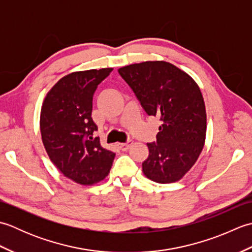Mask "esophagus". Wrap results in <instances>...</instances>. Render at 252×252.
<instances>
[{
	"mask_svg": "<svg viewBox=\"0 0 252 252\" xmlns=\"http://www.w3.org/2000/svg\"><path fill=\"white\" fill-rule=\"evenodd\" d=\"M132 144H133V141L129 140L126 143H118L117 146L119 147L121 151H127V149L132 146Z\"/></svg>",
	"mask_w": 252,
	"mask_h": 252,
	"instance_id": "obj_1",
	"label": "esophagus"
}]
</instances>
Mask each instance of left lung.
Wrapping results in <instances>:
<instances>
[{"label": "left lung", "mask_w": 252, "mask_h": 252, "mask_svg": "<svg viewBox=\"0 0 252 252\" xmlns=\"http://www.w3.org/2000/svg\"><path fill=\"white\" fill-rule=\"evenodd\" d=\"M118 72L146 114L161 121L157 142L147 144L144 174L160 184L181 180L205 145L207 115L199 87L185 71L163 61L132 63Z\"/></svg>", "instance_id": "left-lung-1"}]
</instances>
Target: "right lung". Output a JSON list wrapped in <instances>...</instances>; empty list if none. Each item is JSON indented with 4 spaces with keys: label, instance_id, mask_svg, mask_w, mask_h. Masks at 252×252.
<instances>
[{
    "label": "right lung",
    "instance_id": "1",
    "mask_svg": "<svg viewBox=\"0 0 252 252\" xmlns=\"http://www.w3.org/2000/svg\"><path fill=\"white\" fill-rule=\"evenodd\" d=\"M112 68L76 71L62 78L41 108L42 142L51 161L78 184L92 185L108 175L115 153L101 147L92 117L93 95Z\"/></svg>",
    "mask_w": 252,
    "mask_h": 252
}]
</instances>
